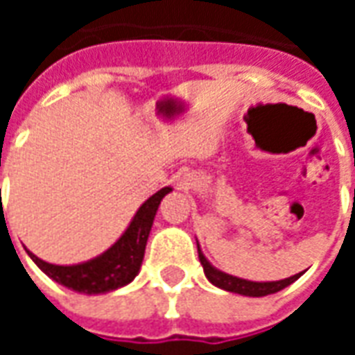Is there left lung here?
<instances>
[{
    "label": "left lung",
    "mask_w": 355,
    "mask_h": 355,
    "mask_svg": "<svg viewBox=\"0 0 355 355\" xmlns=\"http://www.w3.org/2000/svg\"><path fill=\"white\" fill-rule=\"evenodd\" d=\"M198 254H200V262L209 282L216 285V287H220V289L230 291V293H238V295H245V297H266V295L277 293V291L285 289L293 282H297L298 277L302 275V272H300V274L291 275V277H285V279H279V282H249V279H241V277L224 274L220 270H216L205 259V254L201 253L200 243H198Z\"/></svg>",
    "instance_id": "1"
}]
</instances>
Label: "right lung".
I'll return each instance as SVG.
<instances>
[{
  "instance_id": "1",
  "label": "right lung",
  "mask_w": 355,
  "mask_h": 355,
  "mask_svg": "<svg viewBox=\"0 0 355 355\" xmlns=\"http://www.w3.org/2000/svg\"><path fill=\"white\" fill-rule=\"evenodd\" d=\"M171 192V188H162L152 198H148L137 215L132 216L131 224L127 226L123 236L117 239L108 251H104L91 261L73 264V266H57L49 262L37 259L34 253H30V259L37 264V268L68 289L85 293V295H98L123 287L135 279L139 274L140 264L144 259L148 236L154 224V216L162 200Z\"/></svg>"
}]
</instances>
